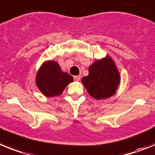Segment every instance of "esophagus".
<instances>
[{
  "instance_id": "34e87169",
  "label": "esophagus",
  "mask_w": 155,
  "mask_h": 155,
  "mask_svg": "<svg viewBox=\"0 0 155 155\" xmlns=\"http://www.w3.org/2000/svg\"><path fill=\"white\" fill-rule=\"evenodd\" d=\"M80 79H81V76H74V79H75V80H76V81H79V80H80Z\"/></svg>"
}]
</instances>
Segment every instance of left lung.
Returning a JSON list of instances; mask_svg holds the SVG:
<instances>
[{
	"instance_id": "8db88e82",
	"label": "left lung",
	"mask_w": 155,
	"mask_h": 155,
	"mask_svg": "<svg viewBox=\"0 0 155 155\" xmlns=\"http://www.w3.org/2000/svg\"><path fill=\"white\" fill-rule=\"evenodd\" d=\"M120 79L115 61L109 55H106L90 65L89 75L83 76L82 83L92 97L103 100L116 93Z\"/></svg>"
}]
</instances>
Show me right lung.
I'll return each mask as SVG.
<instances>
[{"label":"right lung","mask_w":155,"mask_h":155,"mask_svg":"<svg viewBox=\"0 0 155 155\" xmlns=\"http://www.w3.org/2000/svg\"><path fill=\"white\" fill-rule=\"evenodd\" d=\"M36 85L47 97L61 95L67 85L73 82V77L63 72L55 61L49 60L41 64L36 75Z\"/></svg>","instance_id":"right-lung-1"}]
</instances>
